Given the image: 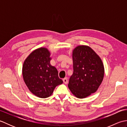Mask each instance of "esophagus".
Returning a JSON list of instances; mask_svg holds the SVG:
<instances>
[{
  "label": "esophagus",
  "instance_id": "esophagus-1",
  "mask_svg": "<svg viewBox=\"0 0 127 127\" xmlns=\"http://www.w3.org/2000/svg\"><path fill=\"white\" fill-rule=\"evenodd\" d=\"M63 82L65 83V84H67V83H68V79H67V78H64V79H63Z\"/></svg>",
  "mask_w": 127,
  "mask_h": 127
}]
</instances>
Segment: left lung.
<instances>
[{"mask_svg":"<svg viewBox=\"0 0 127 127\" xmlns=\"http://www.w3.org/2000/svg\"><path fill=\"white\" fill-rule=\"evenodd\" d=\"M74 72L68 87L76 98L82 99L98 90L103 80L104 66L101 58L92 48L79 45L72 50Z\"/></svg>","mask_w":127,"mask_h":127,"instance_id":"obj_1","label":"left lung"}]
</instances>
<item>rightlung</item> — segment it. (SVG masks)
<instances>
[{
	"label": "right lung",
	"instance_id": "right-lung-1",
	"mask_svg": "<svg viewBox=\"0 0 127 127\" xmlns=\"http://www.w3.org/2000/svg\"><path fill=\"white\" fill-rule=\"evenodd\" d=\"M51 59L50 51L42 47L34 50L23 64L25 83L31 93L40 98L49 97L56 86L63 83L57 70L51 65Z\"/></svg>",
	"mask_w": 127,
	"mask_h": 127
}]
</instances>
